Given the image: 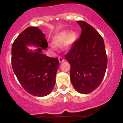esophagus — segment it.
I'll return each mask as SVG.
<instances>
[{"label":"esophagus","instance_id":"obj_1","mask_svg":"<svg viewBox=\"0 0 123 123\" xmlns=\"http://www.w3.org/2000/svg\"><path fill=\"white\" fill-rule=\"evenodd\" d=\"M58 59H59V61L60 63L62 62L63 61H64V59L62 58V57H59V58H58Z\"/></svg>","mask_w":123,"mask_h":123}]
</instances>
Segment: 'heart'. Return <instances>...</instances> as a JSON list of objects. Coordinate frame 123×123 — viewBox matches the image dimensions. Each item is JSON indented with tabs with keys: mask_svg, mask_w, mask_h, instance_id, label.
<instances>
[{
	"mask_svg": "<svg viewBox=\"0 0 123 123\" xmlns=\"http://www.w3.org/2000/svg\"><path fill=\"white\" fill-rule=\"evenodd\" d=\"M76 33L73 31L69 33L68 30H64L59 33L58 35L55 37L54 43L56 46H60L64 42V48L66 49H69L76 39ZM50 48L54 50H55L56 46L54 44H50Z\"/></svg>",
	"mask_w": 123,
	"mask_h": 123,
	"instance_id": "obj_1",
	"label": "heart"
}]
</instances>
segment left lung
Here are the masks:
<instances>
[{
  "instance_id": "obj_1",
  "label": "left lung",
  "mask_w": 123,
  "mask_h": 123,
  "mask_svg": "<svg viewBox=\"0 0 123 123\" xmlns=\"http://www.w3.org/2000/svg\"><path fill=\"white\" fill-rule=\"evenodd\" d=\"M81 28L80 38L65 56L70 64L71 82L80 93L88 94L101 83L107 67L104 39L90 24L77 21Z\"/></svg>"
}]
</instances>
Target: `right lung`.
Instances as JSON below:
<instances>
[{"label":"right lung","mask_w":123,"mask_h":123,"mask_svg":"<svg viewBox=\"0 0 123 123\" xmlns=\"http://www.w3.org/2000/svg\"><path fill=\"white\" fill-rule=\"evenodd\" d=\"M28 45L38 48L32 51ZM48 46L45 35L36 27L25 29L12 44V69L24 89L33 96H47L55 84L59 61L42 54Z\"/></svg>","instance_id":"obj_1"}]
</instances>
